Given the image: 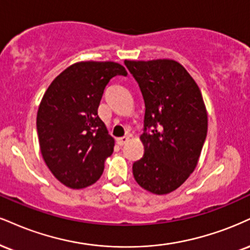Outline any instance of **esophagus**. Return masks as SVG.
<instances>
[{"mask_svg":"<svg viewBox=\"0 0 250 250\" xmlns=\"http://www.w3.org/2000/svg\"><path fill=\"white\" fill-rule=\"evenodd\" d=\"M128 141H129V137L128 136H123V137L117 138L116 142H117V144H119V146H125V144L127 143Z\"/></svg>","mask_w":250,"mask_h":250,"instance_id":"34e87169","label":"esophagus"}]
</instances>
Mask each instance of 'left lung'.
<instances>
[{
    "mask_svg": "<svg viewBox=\"0 0 250 250\" xmlns=\"http://www.w3.org/2000/svg\"><path fill=\"white\" fill-rule=\"evenodd\" d=\"M142 92L144 155L133 164L137 184L167 194L190 177L207 135L203 95L188 72L171 59L125 60Z\"/></svg>",
    "mask_w": 250,
    "mask_h": 250,
    "instance_id": "left-lung-1",
    "label": "left lung"
}]
</instances>
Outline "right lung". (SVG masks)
Listing matches in <instances>:
<instances>
[{
    "instance_id": "right-lung-1",
    "label": "right lung",
    "mask_w": 250,
    "mask_h": 250,
    "mask_svg": "<svg viewBox=\"0 0 250 250\" xmlns=\"http://www.w3.org/2000/svg\"><path fill=\"white\" fill-rule=\"evenodd\" d=\"M114 62H80L51 83L37 113L42 156L51 172L70 188L94 184L113 154L114 138L98 115L104 87L127 76Z\"/></svg>"
}]
</instances>
